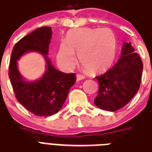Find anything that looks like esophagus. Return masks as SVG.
I'll return each mask as SVG.
<instances>
[{
  "label": "esophagus",
  "mask_w": 152,
  "mask_h": 152,
  "mask_svg": "<svg viewBox=\"0 0 152 152\" xmlns=\"http://www.w3.org/2000/svg\"><path fill=\"white\" fill-rule=\"evenodd\" d=\"M85 78V76H83L82 75H77V80L80 81V80H83Z\"/></svg>",
  "instance_id": "esophagus-1"
}]
</instances>
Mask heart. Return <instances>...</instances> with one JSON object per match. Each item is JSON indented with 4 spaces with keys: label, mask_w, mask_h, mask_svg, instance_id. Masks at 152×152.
<instances>
[{
    "label": "heart",
    "mask_w": 152,
    "mask_h": 152,
    "mask_svg": "<svg viewBox=\"0 0 152 152\" xmlns=\"http://www.w3.org/2000/svg\"><path fill=\"white\" fill-rule=\"evenodd\" d=\"M117 53V39L115 33L108 28H79L66 34L58 52L61 66L71 68L76 62V55L87 71L97 73L110 66Z\"/></svg>",
    "instance_id": "b5f03b06"
}]
</instances>
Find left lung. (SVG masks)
<instances>
[{
    "label": "left lung",
    "instance_id": "8db88e82",
    "mask_svg": "<svg viewBox=\"0 0 152 152\" xmlns=\"http://www.w3.org/2000/svg\"><path fill=\"white\" fill-rule=\"evenodd\" d=\"M122 56L105 74L96 77L99 93L94 103L102 110L115 111L126 106L140 89L142 62L131 43H124Z\"/></svg>",
    "mask_w": 152,
    "mask_h": 152
}]
</instances>
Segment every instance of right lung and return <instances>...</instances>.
Returning <instances> with one entry per match:
<instances>
[{"label":"right lung","mask_w":152,"mask_h":152,"mask_svg":"<svg viewBox=\"0 0 152 152\" xmlns=\"http://www.w3.org/2000/svg\"><path fill=\"white\" fill-rule=\"evenodd\" d=\"M52 36L50 26L35 29L16 43L10 58L9 77L16 99L34 115L44 117L58 113L64 104L67 94L76 81L75 74H66L56 69L46 55ZM29 51L40 52L44 55L48 69L41 80L25 82L17 69L16 61Z\"/></svg>","instance_id":"1"}]
</instances>
